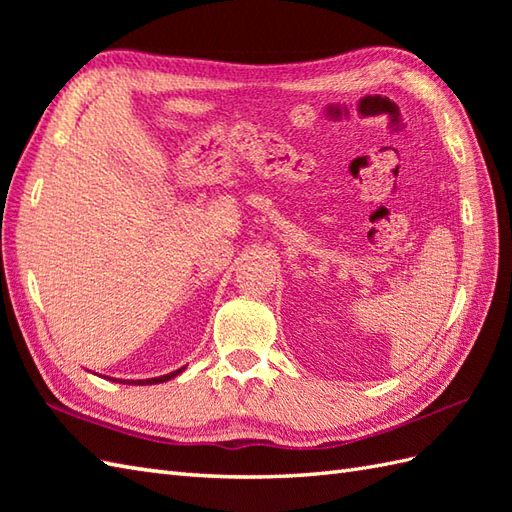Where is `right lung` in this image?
<instances>
[{
    "label": "right lung",
    "instance_id": "add662e5",
    "mask_svg": "<svg viewBox=\"0 0 512 512\" xmlns=\"http://www.w3.org/2000/svg\"><path fill=\"white\" fill-rule=\"evenodd\" d=\"M185 368V366H183ZM183 368H178V371H174V373H168V375H161V377H152V379H137V382H128V379H124L122 384H135V386H148V384H163V382H168V379H172V377H176L178 373H183ZM115 382H120V379H115Z\"/></svg>",
    "mask_w": 512,
    "mask_h": 512
}]
</instances>
